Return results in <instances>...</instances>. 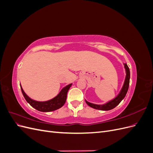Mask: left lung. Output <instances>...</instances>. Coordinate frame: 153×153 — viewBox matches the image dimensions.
Wrapping results in <instances>:
<instances>
[{
  "mask_svg": "<svg viewBox=\"0 0 153 153\" xmlns=\"http://www.w3.org/2000/svg\"><path fill=\"white\" fill-rule=\"evenodd\" d=\"M124 68L125 69V72H126V76H125V79L123 85L121 88V91L119 92V94L115 97V98L112 100H110L108 102L105 103L103 105H98V104H94L89 102L85 100L86 103L91 106V108H93L94 109L100 110H110L114 108L115 106H117L121 101L124 98L125 96H126L128 87H129V78H130V72H129V69L126 63H124Z\"/></svg>",
  "mask_w": 153,
  "mask_h": 153,
  "instance_id": "obj_1",
  "label": "left lung"
}]
</instances>
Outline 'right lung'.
Returning a JSON list of instances; mask_svg holds the SVG:
<instances>
[{
    "instance_id": "right-lung-1",
    "label": "right lung",
    "mask_w": 153,
    "mask_h": 153,
    "mask_svg": "<svg viewBox=\"0 0 153 153\" xmlns=\"http://www.w3.org/2000/svg\"><path fill=\"white\" fill-rule=\"evenodd\" d=\"M71 85L72 84H69L68 85L63 87L56 96H55L54 98L51 100L45 101H36L30 98L24 92L21 85L20 87L22 94L24 95L25 100L27 101V103L30 105L31 106H32L35 109L38 110V111H40V112H52V111H54L55 110L61 108L64 105L67 98L68 91H69V88L71 87Z\"/></svg>"
}]
</instances>
